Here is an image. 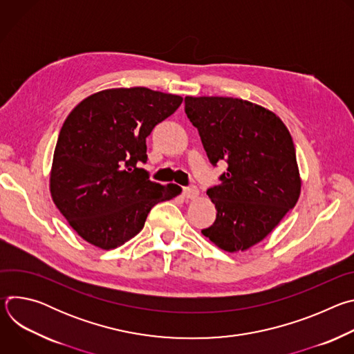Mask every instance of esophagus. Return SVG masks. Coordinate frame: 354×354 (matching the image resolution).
Here are the masks:
<instances>
[{"instance_id": "1", "label": "esophagus", "mask_w": 354, "mask_h": 354, "mask_svg": "<svg viewBox=\"0 0 354 354\" xmlns=\"http://www.w3.org/2000/svg\"><path fill=\"white\" fill-rule=\"evenodd\" d=\"M183 198L186 200H194L198 196V189L196 186H190V187H185L182 192Z\"/></svg>"}]
</instances>
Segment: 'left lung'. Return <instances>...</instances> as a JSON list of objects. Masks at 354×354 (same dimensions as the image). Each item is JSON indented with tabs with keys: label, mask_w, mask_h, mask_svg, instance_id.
Here are the masks:
<instances>
[{
	"label": "left lung",
	"mask_w": 354,
	"mask_h": 354,
	"mask_svg": "<svg viewBox=\"0 0 354 354\" xmlns=\"http://www.w3.org/2000/svg\"><path fill=\"white\" fill-rule=\"evenodd\" d=\"M185 112L210 162L228 164L221 183L207 190L217 217L201 234L227 252L246 250L268 236L299 197L291 134L273 112L238 97L186 96Z\"/></svg>",
	"instance_id": "8db88e82"
}]
</instances>
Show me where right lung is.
<instances>
[{"label":"right lung","instance_id":"obj_1","mask_svg":"<svg viewBox=\"0 0 354 354\" xmlns=\"http://www.w3.org/2000/svg\"><path fill=\"white\" fill-rule=\"evenodd\" d=\"M179 95L144 86L96 92L67 116L56 144L50 193L86 242L113 249L137 235L160 201L178 196L176 185L149 180L145 138L182 104Z\"/></svg>","mask_w":354,"mask_h":354}]
</instances>
